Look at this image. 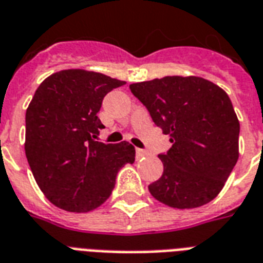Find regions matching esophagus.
Returning a JSON list of instances; mask_svg holds the SVG:
<instances>
[{
  "label": "esophagus",
  "instance_id": "esophagus-1",
  "mask_svg": "<svg viewBox=\"0 0 263 263\" xmlns=\"http://www.w3.org/2000/svg\"><path fill=\"white\" fill-rule=\"evenodd\" d=\"M149 153L143 149H136V157H147Z\"/></svg>",
  "mask_w": 263,
  "mask_h": 263
}]
</instances>
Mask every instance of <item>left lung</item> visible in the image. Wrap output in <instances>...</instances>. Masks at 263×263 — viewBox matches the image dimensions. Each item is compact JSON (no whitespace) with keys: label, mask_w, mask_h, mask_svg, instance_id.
<instances>
[{"label":"left lung","mask_w":263,"mask_h":263,"mask_svg":"<svg viewBox=\"0 0 263 263\" xmlns=\"http://www.w3.org/2000/svg\"><path fill=\"white\" fill-rule=\"evenodd\" d=\"M170 136L164 171L149 192L168 207L196 208L219 194L238 158L240 123L229 96L205 78L168 76L129 85Z\"/></svg>","instance_id":"8db88e82"}]
</instances>
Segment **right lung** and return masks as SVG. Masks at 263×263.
Instances as JSON below:
<instances>
[{"instance_id": "right-lung-1", "label": "right lung", "mask_w": 263, "mask_h": 263, "mask_svg": "<svg viewBox=\"0 0 263 263\" xmlns=\"http://www.w3.org/2000/svg\"><path fill=\"white\" fill-rule=\"evenodd\" d=\"M83 69L62 70L40 84L26 110V157L34 179L53 205L70 212L95 210L110 197L117 172L135 161V147L96 142L105 128L102 100L124 85Z\"/></svg>"}]
</instances>
